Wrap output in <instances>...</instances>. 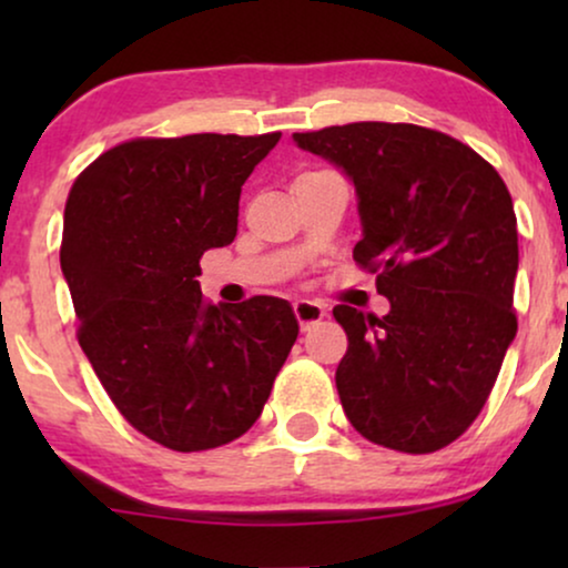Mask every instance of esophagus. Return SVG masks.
Here are the masks:
<instances>
[{
    "label": "esophagus",
    "instance_id": "34e87169",
    "mask_svg": "<svg viewBox=\"0 0 568 568\" xmlns=\"http://www.w3.org/2000/svg\"><path fill=\"white\" fill-rule=\"evenodd\" d=\"M294 315H297L302 331H310L315 323L323 321L325 307L321 302H313V300H297L294 302Z\"/></svg>",
    "mask_w": 568,
    "mask_h": 568
}]
</instances>
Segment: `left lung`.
<instances>
[{
  "mask_svg": "<svg viewBox=\"0 0 568 568\" xmlns=\"http://www.w3.org/2000/svg\"><path fill=\"white\" fill-rule=\"evenodd\" d=\"M356 191L354 261L377 271L390 313L336 305L348 348L336 387L362 437L424 455L484 408L517 336V216L499 173L457 139L359 121L292 134Z\"/></svg>",
  "mask_w": 568,
  "mask_h": 568,
  "instance_id": "1",
  "label": "left lung"
}]
</instances>
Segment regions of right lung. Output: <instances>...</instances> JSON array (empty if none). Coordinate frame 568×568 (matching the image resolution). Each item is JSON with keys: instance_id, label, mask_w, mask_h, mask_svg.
<instances>
[{"instance_id": "right-lung-1", "label": "right lung", "mask_w": 568, "mask_h": 568, "mask_svg": "<svg viewBox=\"0 0 568 568\" xmlns=\"http://www.w3.org/2000/svg\"><path fill=\"white\" fill-rule=\"evenodd\" d=\"M282 134L134 139L77 178L61 274L80 346L123 418L178 453L243 437L297 341L286 300L206 305L199 261L237 235L240 191Z\"/></svg>"}]
</instances>
